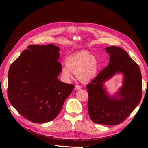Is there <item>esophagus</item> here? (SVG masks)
Wrapping results in <instances>:
<instances>
[{"mask_svg": "<svg viewBox=\"0 0 148 148\" xmlns=\"http://www.w3.org/2000/svg\"><path fill=\"white\" fill-rule=\"evenodd\" d=\"M75 88L76 90H79L81 89V87L79 85H76L75 87Z\"/></svg>", "mask_w": 148, "mask_h": 148, "instance_id": "1", "label": "esophagus"}]
</instances>
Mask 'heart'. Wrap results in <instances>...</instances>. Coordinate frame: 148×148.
<instances>
[{
  "label": "heart",
  "instance_id": "b5f03b06",
  "mask_svg": "<svg viewBox=\"0 0 148 148\" xmlns=\"http://www.w3.org/2000/svg\"><path fill=\"white\" fill-rule=\"evenodd\" d=\"M66 65L61 70L62 78L69 80L72 78V72L81 81L87 82L95 78L97 74L98 63L97 58L87 51H79L69 57Z\"/></svg>",
  "mask_w": 148,
  "mask_h": 148
}]
</instances>
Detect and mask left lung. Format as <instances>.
Segmentation results:
<instances>
[{
  "label": "left lung",
  "mask_w": 148,
  "mask_h": 148,
  "mask_svg": "<svg viewBox=\"0 0 148 148\" xmlns=\"http://www.w3.org/2000/svg\"><path fill=\"white\" fill-rule=\"evenodd\" d=\"M110 62L87 86L88 110L91 120L97 123L116 125L127 118L142 98V75L140 68L123 49L105 48ZM117 72L124 76L123 87L115 97H110L103 88V82Z\"/></svg>",
  "instance_id": "1"
}]
</instances>
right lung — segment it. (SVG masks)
<instances>
[{
	"instance_id": "right-lung-1",
	"label": "right lung",
	"mask_w": 148,
	"mask_h": 148,
	"mask_svg": "<svg viewBox=\"0 0 148 148\" xmlns=\"http://www.w3.org/2000/svg\"><path fill=\"white\" fill-rule=\"evenodd\" d=\"M59 50L53 44L29 46L9 68V100L21 115L34 123L55 119L74 90L73 84L58 79L62 69Z\"/></svg>"
}]
</instances>
